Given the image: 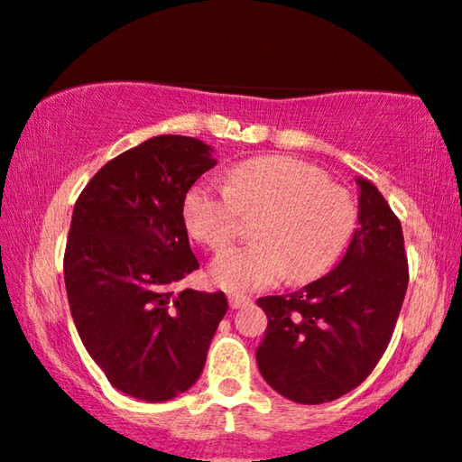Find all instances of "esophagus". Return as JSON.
Here are the masks:
<instances>
[{"mask_svg":"<svg viewBox=\"0 0 462 462\" xmlns=\"http://www.w3.org/2000/svg\"><path fill=\"white\" fill-rule=\"evenodd\" d=\"M227 302H230V309H243V306L251 304V300L247 298V295H238V293H232L230 298H227Z\"/></svg>","mask_w":462,"mask_h":462,"instance_id":"1","label":"esophagus"}]
</instances>
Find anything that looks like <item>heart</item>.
Listing matches in <instances>:
<instances>
[{"mask_svg":"<svg viewBox=\"0 0 462 462\" xmlns=\"http://www.w3.org/2000/svg\"><path fill=\"white\" fill-rule=\"evenodd\" d=\"M254 245L221 254L211 279L232 293L274 285L282 274L312 281L334 266L355 230L356 208L346 189L329 186L312 164L287 156L251 158L227 173L226 188L200 181L183 199V219L196 241L221 251L241 215H260Z\"/></svg>","mask_w":462,"mask_h":462,"instance_id":"1","label":"heart"}]
</instances>
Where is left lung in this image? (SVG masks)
Masks as SVG:
<instances>
[{
    "label": "left lung",
    "mask_w": 462,
    "mask_h": 462,
    "mask_svg": "<svg viewBox=\"0 0 462 462\" xmlns=\"http://www.w3.org/2000/svg\"><path fill=\"white\" fill-rule=\"evenodd\" d=\"M356 227L337 266L298 291L257 300L268 317L257 367L295 403L334 402L370 376L408 289L402 224L372 181L356 177Z\"/></svg>",
    "instance_id": "left-lung-1"
}]
</instances>
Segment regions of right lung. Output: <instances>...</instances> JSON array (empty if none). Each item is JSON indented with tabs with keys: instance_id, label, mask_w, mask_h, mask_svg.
Instances as JSON below:
<instances>
[{
	"instance_id": "obj_1",
	"label": "right lung",
	"mask_w": 462,
	"mask_h": 462,
	"mask_svg": "<svg viewBox=\"0 0 462 462\" xmlns=\"http://www.w3.org/2000/svg\"><path fill=\"white\" fill-rule=\"evenodd\" d=\"M213 147L158 134L103 167L73 207L65 287L73 323L112 386L141 402L192 389L227 310L224 291L181 289L199 268L183 199Z\"/></svg>"
}]
</instances>
